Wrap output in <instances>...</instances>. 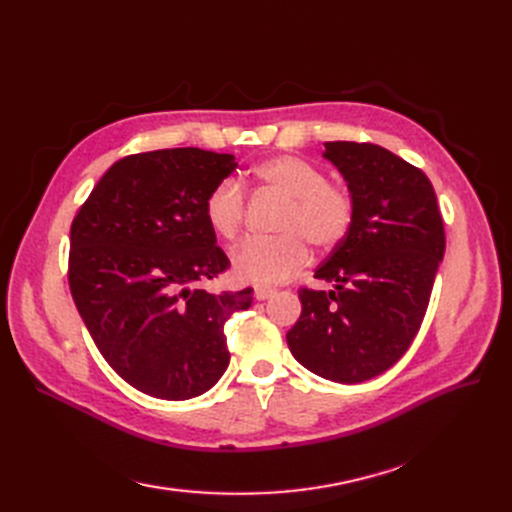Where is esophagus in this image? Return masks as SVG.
<instances>
[{
  "mask_svg": "<svg viewBox=\"0 0 512 512\" xmlns=\"http://www.w3.org/2000/svg\"><path fill=\"white\" fill-rule=\"evenodd\" d=\"M275 292H277L275 288H265V286H258V288L254 290V297H256L258 301H267V299H271V297H273Z\"/></svg>",
  "mask_w": 512,
  "mask_h": 512,
  "instance_id": "esophagus-1",
  "label": "esophagus"
}]
</instances>
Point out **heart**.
I'll use <instances>...</instances> for the list:
<instances>
[{"mask_svg": "<svg viewBox=\"0 0 512 512\" xmlns=\"http://www.w3.org/2000/svg\"><path fill=\"white\" fill-rule=\"evenodd\" d=\"M252 179L262 194L284 200L271 239H247L232 252L237 280L250 284H277L301 271L309 262V243L320 252L342 245L354 224V198L348 188L327 181L312 162L297 156H275L252 168ZM209 228L220 239H235L245 220V194L235 179H224L205 198Z\"/></svg>", "mask_w": 512, "mask_h": 512, "instance_id": "1", "label": "heart"}]
</instances>
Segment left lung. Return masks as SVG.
Wrapping results in <instances>:
<instances>
[{
    "instance_id": "8db88e82",
    "label": "left lung",
    "mask_w": 512,
    "mask_h": 512,
    "mask_svg": "<svg viewBox=\"0 0 512 512\" xmlns=\"http://www.w3.org/2000/svg\"><path fill=\"white\" fill-rule=\"evenodd\" d=\"M348 181L354 224L316 269L333 290L301 286V316L286 342L303 367L356 384L393 367L421 329L446 237L421 168L371 143H324Z\"/></svg>"
}]
</instances>
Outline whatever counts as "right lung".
I'll return each instance as SVG.
<instances>
[{"instance_id": "obj_1", "label": "right lung", "mask_w": 512, "mask_h": 512, "mask_svg": "<svg viewBox=\"0 0 512 512\" xmlns=\"http://www.w3.org/2000/svg\"><path fill=\"white\" fill-rule=\"evenodd\" d=\"M237 168L235 156L198 147L117 160L76 211L68 284L100 354L134 389L192 399L222 378L224 322L252 305V288L207 292L230 260L203 205Z\"/></svg>"}]
</instances>
